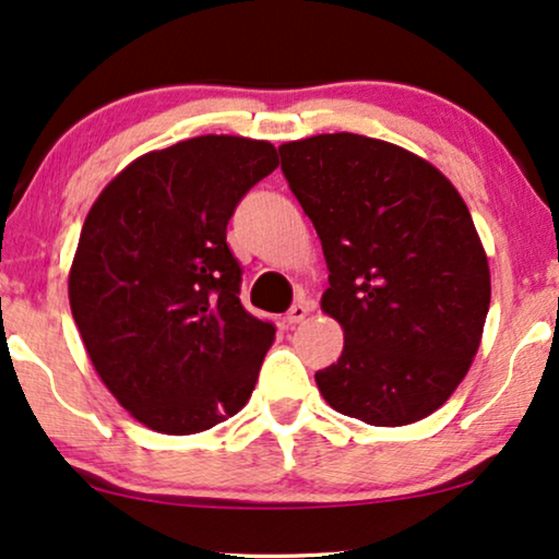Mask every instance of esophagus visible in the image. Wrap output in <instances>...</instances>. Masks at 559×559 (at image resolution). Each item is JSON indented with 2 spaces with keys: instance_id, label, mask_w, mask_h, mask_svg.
<instances>
[{
  "instance_id": "obj_1",
  "label": "esophagus",
  "mask_w": 559,
  "mask_h": 559,
  "mask_svg": "<svg viewBox=\"0 0 559 559\" xmlns=\"http://www.w3.org/2000/svg\"><path fill=\"white\" fill-rule=\"evenodd\" d=\"M313 311V306L308 300H300V302H295V306L290 308V311H287V323H290V326H295V323H300V321H306V316Z\"/></svg>"
}]
</instances>
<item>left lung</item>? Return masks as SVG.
<instances>
[{
    "label": "left lung",
    "mask_w": 559,
    "mask_h": 559,
    "mask_svg": "<svg viewBox=\"0 0 559 559\" xmlns=\"http://www.w3.org/2000/svg\"><path fill=\"white\" fill-rule=\"evenodd\" d=\"M282 174L321 238L340 360L316 373L342 415L402 427L469 373L490 308V264L469 206L432 163L336 132L285 142Z\"/></svg>",
    "instance_id": "8db88e82"
}]
</instances>
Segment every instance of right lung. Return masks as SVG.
<instances>
[{"mask_svg":"<svg viewBox=\"0 0 559 559\" xmlns=\"http://www.w3.org/2000/svg\"><path fill=\"white\" fill-rule=\"evenodd\" d=\"M277 165L272 142L204 134L136 157L90 206L69 306L95 373L150 430L204 432L251 399L274 326L240 306L225 230Z\"/></svg>","mask_w":559,"mask_h":559,"instance_id":"right-lung-1","label":"right lung"}]
</instances>
